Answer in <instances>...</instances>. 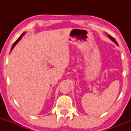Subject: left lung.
I'll return each instance as SVG.
<instances>
[{
  "mask_svg": "<svg viewBox=\"0 0 131 131\" xmlns=\"http://www.w3.org/2000/svg\"><path fill=\"white\" fill-rule=\"evenodd\" d=\"M108 37H110V39H112V40H113V42H115V43H116V44H118V43H117V42H116V40L115 39H114V38H113V37L112 36H110V35H108Z\"/></svg>",
  "mask_w": 131,
  "mask_h": 131,
  "instance_id": "1",
  "label": "left lung"
}]
</instances>
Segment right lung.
<instances>
[{"label":"right lung","mask_w":131,"mask_h":131,"mask_svg":"<svg viewBox=\"0 0 131 131\" xmlns=\"http://www.w3.org/2000/svg\"><path fill=\"white\" fill-rule=\"evenodd\" d=\"M24 34H25V32H23V34H21V36H19V38H18V39H17V40H16V41H15V42H14V43H13V46H12V48H11V50H13V47H14L16 46V43H17L19 41V40H20V39H21V37H22L23 36V35H24Z\"/></svg>","instance_id":"add662e5"}]
</instances>
